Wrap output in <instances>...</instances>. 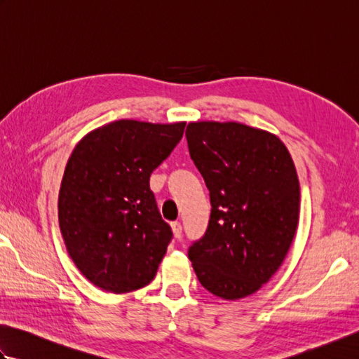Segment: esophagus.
<instances>
[{
    "instance_id": "obj_1",
    "label": "esophagus",
    "mask_w": 359,
    "mask_h": 359,
    "mask_svg": "<svg viewBox=\"0 0 359 359\" xmlns=\"http://www.w3.org/2000/svg\"><path fill=\"white\" fill-rule=\"evenodd\" d=\"M171 230H172V234H174L175 239L182 238V225H180V222H172Z\"/></svg>"
}]
</instances>
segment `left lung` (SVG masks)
Here are the masks:
<instances>
[{
	"label": "left lung",
	"instance_id": "obj_1",
	"mask_svg": "<svg viewBox=\"0 0 359 359\" xmlns=\"http://www.w3.org/2000/svg\"><path fill=\"white\" fill-rule=\"evenodd\" d=\"M189 156L210 191L207 233L188 250L201 284L234 301L284 262L299 222V180L278 135L238 121H193Z\"/></svg>",
	"mask_w": 359,
	"mask_h": 359
}]
</instances>
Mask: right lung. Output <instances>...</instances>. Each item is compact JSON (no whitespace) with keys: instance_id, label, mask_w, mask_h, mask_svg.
Here are the masks:
<instances>
[{"instance_id":"right-lung-1","label":"right lung","mask_w":359,"mask_h":359,"mask_svg":"<svg viewBox=\"0 0 359 359\" xmlns=\"http://www.w3.org/2000/svg\"><path fill=\"white\" fill-rule=\"evenodd\" d=\"M185 125L111 121L83 137L67 160L60 231L83 276L106 292H134L156 276L172 231L157 210L149 177Z\"/></svg>"}]
</instances>
